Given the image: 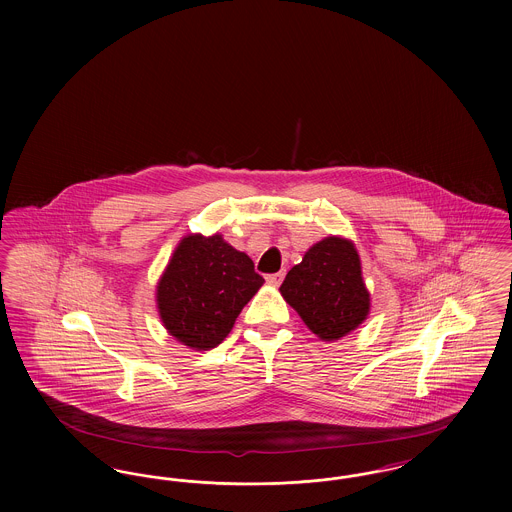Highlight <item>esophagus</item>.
Returning <instances> with one entry per match:
<instances>
[{"mask_svg": "<svg viewBox=\"0 0 512 512\" xmlns=\"http://www.w3.org/2000/svg\"><path fill=\"white\" fill-rule=\"evenodd\" d=\"M284 274H286L284 270H280V272H274V274H268V284H272V286H280V284H282V280H284Z\"/></svg>", "mask_w": 512, "mask_h": 512, "instance_id": "esophagus-1", "label": "esophagus"}]
</instances>
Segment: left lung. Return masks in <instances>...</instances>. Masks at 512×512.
<instances>
[{
    "label": "left lung",
    "mask_w": 512,
    "mask_h": 512,
    "mask_svg": "<svg viewBox=\"0 0 512 512\" xmlns=\"http://www.w3.org/2000/svg\"><path fill=\"white\" fill-rule=\"evenodd\" d=\"M280 292L320 340H340L365 320L370 307L355 245L334 236L305 253Z\"/></svg>",
    "instance_id": "1"
}]
</instances>
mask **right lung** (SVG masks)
Here are the masks:
<instances>
[{
  "mask_svg": "<svg viewBox=\"0 0 512 512\" xmlns=\"http://www.w3.org/2000/svg\"><path fill=\"white\" fill-rule=\"evenodd\" d=\"M263 282L253 261L219 234L188 236L159 280V315L176 340L192 349H211L230 334Z\"/></svg>",
  "mask_w": 512,
  "mask_h": 512,
  "instance_id": "right-lung-1",
  "label": "right lung"
}]
</instances>
